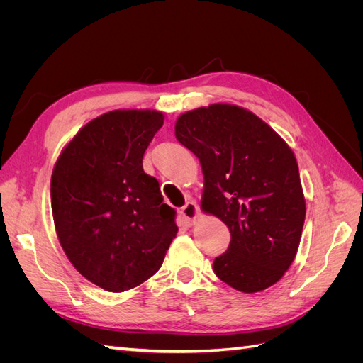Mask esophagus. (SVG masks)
<instances>
[{
  "instance_id": "34e87169",
  "label": "esophagus",
  "mask_w": 363,
  "mask_h": 363,
  "mask_svg": "<svg viewBox=\"0 0 363 363\" xmlns=\"http://www.w3.org/2000/svg\"><path fill=\"white\" fill-rule=\"evenodd\" d=\"M182 216H183V221L188 224V225H194L199 219L201 218V212H200V207L196 203L191 201V203H186L182 207Z\"/></svg>"
}]
</instances>
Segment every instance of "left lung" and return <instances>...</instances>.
<instances>
[{"instance_id":"obj_1","label":"left lung","mask_w":363,"mask_h":363,"mask_svg":"<svg viewBox=\"0 0 363 363\" xmlns=\"http://www.w3.org/2000/svg\"><path fill=\"white\" fill-rule=\"evenodd\" d=\"M175 138L201 163L203 212L232 235L216 277L245 294L272 286L296 256L306 218L294 151L257 115L227 103L182 113Z\"/></svg>"}]
</instances>
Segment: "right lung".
Masks as SVG:
<instances>
[{
	"label": "right lung",
	"mask_w": 363,
	"mask_h": 363,
	"mask_svg": "<svg viewBox=\"0 0 363 363\" xmlns=\"http://www.w3.org/2000/svg\"><path fill=\"white\" fill-rule=\"evenodd\" d=\"M150 108H119L83 125L57 157L51 211L59 242L84 279L108 292L159 271L179 228L142 157L163 125Z\"/></svg>",
	"instance_id": "obj_1"
}]
</instances>
